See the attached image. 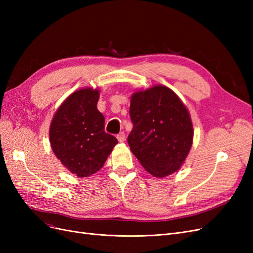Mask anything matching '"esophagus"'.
Segmentation results:
<instances>
[{
  "label": "esophagus",
  "mask_w": 253,
  "mask_h": 253,
  "mask_svg": "<svg viewBox=\"0 0 253 253\" xmlns=\"http://www.w3.org/2000/svg\"><path fill=\"white\" fill-rule=\"evenodd\" d=\"M117 139H118L119 142H125V140H126V134H125L124 132L119 133V134L117 135Z\"/></svg>",
  "instance_id": "1"
}]
</instances>
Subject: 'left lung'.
Segmentation results:
<instances>
[{
	"mask_svg": "<svg viewBox=\"0 0 253 253\" xmlns=\"http://www.w3.org/2000/svg\"><path fill=\"white\" fill-rule=\"evenodd\" d=\"M133 129L129 149L145 171L163 178L178 171L193 143V125L187 106L162 84L131 96Z\"/></svg>",
	"mask_w": 253,
	"mask_h": 253,
	"instance_id": "left-lung-1",
	"label": "left lung"
}]
</instances>
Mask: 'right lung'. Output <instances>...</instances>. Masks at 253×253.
<instances>
[{"label": "right lung", "instance_id": "add662e5", "mask_svg": "<svg viewBox=\"0 0 253 253\" xmlns=\"http://www.w3.org/2000/svg\"><path fill=\"white\" fill-rule=\"evenodd\" d=\"M99 97V88L74 91L59 106L50 124L52 152L78 177H87L100 170L118 143L104 132V117L97 109Z\"/></svg>", "mask_w": 253, "mask_h": 253}]
</instances>
